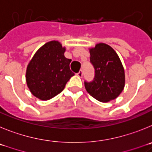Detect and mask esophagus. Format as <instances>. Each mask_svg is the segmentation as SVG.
Instances as JSON below:
<instances>
[{
    "instance_id": "esophagus-1",
    "label": "esophagus",
    "mask_w": 152,
    "mask_h": 152,
    "mask_svg": "<svg viewBox=\"0 0 152 152\" xmlns=\"http://www.w3.org/2000/svg\"><path fill=\"white\" fill-rule=\"evenodd\" d=\"M77 75L79 76V77H82V76H83V70H82V69H80V70L79 71V73H77Z\"/></svg>"
}]
</instances>
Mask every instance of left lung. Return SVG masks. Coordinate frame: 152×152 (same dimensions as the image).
Listing matches in <instances>:
<instances>
[{"label": "left lung", "instance_id": "1", "mask_svg": "<svg viewBox=\"0 0 152 152\" xmlns=\"http://www.w3.org/2000/svg\"><path fill=\"white\" fill-rule=\"evenodd\" d=\"M90 63L95 69L91 81H85L86 91L99 102L115 99L123 91L125 75L117 53L104 43L96 45L90 50Z\"/></svg>", "mask_w": 152, "mask_h": 152}]
</instances>
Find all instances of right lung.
<instances>
[{
  "label": "right lung",
  "instance_id": "obj_1",
  "mask_svg": "<svg viewBox=\"0 0 152 152\" xmlns=\"http://www.w3.org/2000/svg\"><path fill=\"white\" fill-rule=\"evenodd\" d=\"M65 48L57 41L44 45L35 53L27 66L26 83L32 95L49 100L64 90L74 73L70 59L64 57Z\"/></svg>",
  "mask_w": 152,
  "mask_h": 152
}]
</instances>
